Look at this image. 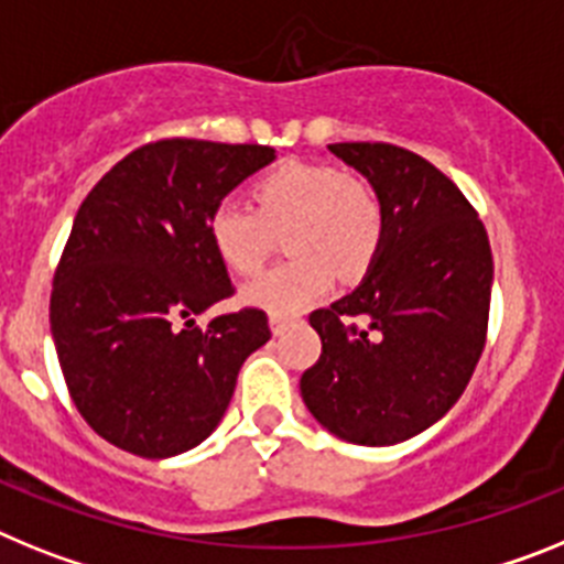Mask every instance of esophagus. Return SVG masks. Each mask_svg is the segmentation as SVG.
<instances>
[{"label":"esophagus","mask_w":564,"mask_h":564,"mask_svg":"<svg viewBox=\"0 0 564 564\" xmlns=\"http://www.w3.org/2000/svg\"><path fill=\"white\" fill-rule=\"evenodd\" d=\"M289 317L283 315H269V329H272V335H283V332L289 329Z\"/></svg>","instance_id":"esophagus-1"}]
</instances>
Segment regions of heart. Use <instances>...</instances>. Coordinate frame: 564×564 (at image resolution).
Instances as JSON below:
<instances>
[{
	"instance_id": "b5f03b06",
	"label": "heart",
	"mask_w": 564,
	"mask_h": 564,
	"mask_svg": "<svg viewBox=\"0 0 564 564\" xmlns=\"http://www.w3.org/2000/svg\"><path fill=\"white\" fill-rule=\"evenodd\" d=\"M252 207L221 198L207 215L215 258L235 275H254L286 229L289 258L243 289V301L292 315L326 295L335 281L364 275L386 238V207L366 178L335 164L283 161L252 184Z\"/></svg>"
}]
</instances>
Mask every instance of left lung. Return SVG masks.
I'll return each mask as SVG.
<instances>
[{
  "mask_svg": "<svg viewBox=\"0 0 564 564\" xmlns=\"http://www.w3.org/2000/svg\"><path fill=\"white\" fill-rule=\"evenodd\" d=\"M329 150L383 198L386 238L364 283L310 315L323 349L303 371L301 394L335 437L394 445L437 423L477 369L491 243L477 209L423 155L383 141Z\"/></svg>",
  "mask_w": 564,
  "mask_h": 564,
  "instance_id": "1",
  "label": "left lung"
}]
</instances>
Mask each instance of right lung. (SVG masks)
I'll use <instances>...</instances> for the list:
<instances>
[{
  "mask_svg": "<svg viewBox=\"0 0 564 564\" xmlns=\"http://www.w3.org/2000/svg\"><path fill=\"white\" fill-rule=\"evenodd\" d=\"M269 161L263 144L150 141L82 200L53 275L51 332L78 414L116 448L164 459L207 440L243 360L272 337L254 306L207 329L193 321L235 295L209 209Z\"/></svg>",
  "mask_w": 564,
  "mask_h": 564,
  "instance_id": "right-lung-1",
  "label": "right lung"
}]
</instances>
